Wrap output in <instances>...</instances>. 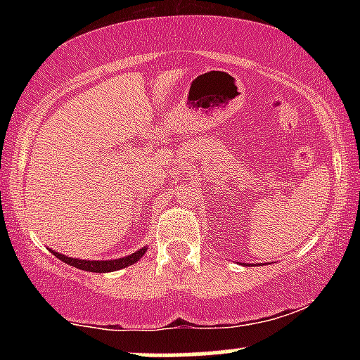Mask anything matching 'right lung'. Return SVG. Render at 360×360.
<instances>
[{
  "instance_id": "obj_1",
  "label": "right lung",
  "mask_w": 360,
  "mask_h": 360,
  "mask_svg": "<svg viewBox=\"0 0 360 360\" xmlns=\"http://www.w3.org/2000/svg\"><path fill=\"white\" fill-rule=\"evenodd\" d=\"M147 249L143 247V249H140L137 252H134L131 255H127V257H122V259H115V260H82V259H72V257H65V255L59 254V252H53L52 254L56 255V257H59L62 262L69 264V266L72 267H77V269H82V271H89V272H111V271H118V269H123V267H128L131 266V264H135L137 260L142 257L143 254H146Z\"/></svg>"
}]
</instances>
